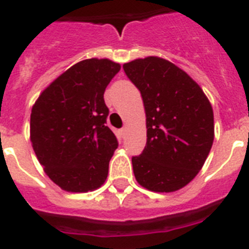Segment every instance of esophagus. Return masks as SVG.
<instances>
[{
  "mask_svg": "<svg viewBox=\"0 0 249 249\" xmlns=\"http://www.w3.org/2000/svg\"><path fill=\"white\" fill-rule=\"evenodd\" d=\"M121 135H122V137H124V135H126V127L121 128Z\"/></svg>",
  "mask_w": 249,
  "mask_h": 249,
  "instance_id": "34e87169",
  "label": "esophagus"
}]
</instances>
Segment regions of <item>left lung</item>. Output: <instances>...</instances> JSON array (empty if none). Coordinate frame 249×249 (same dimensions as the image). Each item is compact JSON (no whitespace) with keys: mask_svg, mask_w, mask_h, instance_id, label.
<instances>
[{"mask_svg":"<svg viewBox=\"0 0 249 249\" xmlns=\"http://www.w3.org/2000/svg\"><path fill=\"white\" fill-rule=\"evenodd\" d=\"M123 70L140 89L146 111V147L132 157L136 179L152 192L181 190L212 148V106L198 83L167 59L137 58Z\"/></svg>","mask_w":249,"mask_h":249,"instance_id":"8db88e82","label":"left lung"}]
</instances>
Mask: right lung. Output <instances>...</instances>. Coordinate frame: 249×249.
Instances as JSON below:
<instances>
[{
  "label": "right lung",
  "instance_id": "1",
  "mask_svg": "<svg viewBox=\"0 0 249 249\" xmlns=\"http://www.w3.org/2000/svg\"><path fill=\"white\" fill-rule=\"evenodd\" d=\"M120 70L111 59H83L47 86L32 107V147L63 191L89 192L105 183L118 142L106 126L103 93Z\"/></svg>",
  "mask_w": 249,
  "mask_h": 249
}]
</instances>
